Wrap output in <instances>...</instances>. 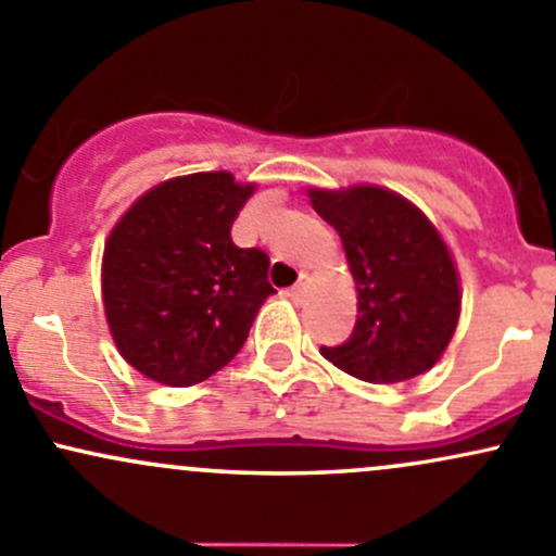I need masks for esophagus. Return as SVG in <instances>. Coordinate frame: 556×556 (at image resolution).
I'll return each mask as SVG.
<instances>
[{
    "instance_id": "obj_1",
    "label": "esophagus",
    "mask_w": 556,
    "mask_h": 556,
    "mask_svg": "<svg viewBox=\"0 0 556 556\" xmlns=\"http://www.w3.org/2000/svg\"><path fill=\"white\" fill-rule=\"evenodd\" d=\"M307 283H309V278H307V276H300V280H296V283L291 286V289H289V296H291V300L300 302L302 296H304V291H307Z\"/></svg>"
}]
</instances>
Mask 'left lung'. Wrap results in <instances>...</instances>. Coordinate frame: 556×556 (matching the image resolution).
<instances>
[{"instance_id": "left-lung-1", "label": "left lung", "mask_w": 556, "mask_h": 556, "mask_svg": "<svg viewBox=\"0 0 556 556\" xmlns=\"http://www.w3.org/2000/svg\"><path fill=\"white\" fill-rule=\"evenodd\" d=\"M339 232L357 286L350 339L320 355L371 384H395L434 366L458 324V276L438 228L403 195L376 185L309 190Z\"/></svg>"}]
</instances>
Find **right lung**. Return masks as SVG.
I'll return each mask as SVG.
<instances>
[{"label":"right lung","instance_id":"1","mask_svg":"<svg viewBox=\"0 0 556 556\" xmlns=\"http://www.w3.org/2000/svg\"><path fill=\"white\" fill-rule=\"evenodd\" d=\"M254 185L228 172L175 177L137 199L111 230L103 302L129 366L169 387H190L228 366L262 302L270 256L232 243L230 228Z\"/></svg>","mask_w":556,"mask_h":556}]
</instances>
